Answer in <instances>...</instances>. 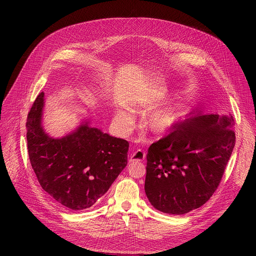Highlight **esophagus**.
I'll use <instances>...</instances> for the list:
<instances>
[{"mask_svg": "<svg viewBox=\"0 0 256 256\" xmlns=\"http://www.w3.org/2000/svg\"><path fill=\"white\" fill-rule=\"evenodd\" d=\"M145 152L141 150H138L136 152H132L130 154V162H134V160H143L145 158Z\"/></svg>", "mask_w": 256, "mask_h": 256, "instance_id": "1", "label": "esophagus"}]
</instances>
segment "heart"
<instances>
[{
  "label": "heart",
  "instance_id": "b5f03b06",
  "mask_svg": "<svg viewBox=\"0 0 256 256\" xmlns=\"http://www.w3.org/2000/svg\"><path fill=\"white\" fill-rule=\"evenodd\" d=\"M184 111L180 109H173L170 111L162 112L156 115L154 119V126L158 130H165L180 122V119L184 117ZM116 121L118 126L122 130H128L132 124L134 115L130 110L124 109L117 112Z\"/></svg>",
  "mask_w": 256,
  "mask_h": 256
}]
</instances>
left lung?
Here are the masks:
<instances>
[{
    "instance_id": "8db88e82",
    "label": "left lung",
    "mask_w": 256,
    "mask_h": 256,
    "mask_svg": "<svg viewBox=\"0 0 256 256\" xmlns=\"http://www.w3.org/2000/svg\"><path fill=\"white\" fill-rule=\"evenodd\" d=\"M232 116L190 113L148 148L145 193L158 210L182 214L217 190L236 144Z\"/></svg>"
}]
</instances>
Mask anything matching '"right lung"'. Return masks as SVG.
Returning <instances> with one entry per match:
<instances>
[{
	"label": "right lung",
	"mask_w": 256,
	"mask_h": 256,
	"mask_svg": "<svg viewBox=\"0 0 256 256\" xmlns=\"http://www.w3.org/2000/svg\"><path fill=\"white\" fill-rule=\"evenodd\" d=\"M44 92L26 117V143L32 169L42 189L74 210L92 206L128 164V142L80 126L62 139L50 138L42 128Z\"/></svg>",
	"instance_id": "obj_1"
}]
</instances>
